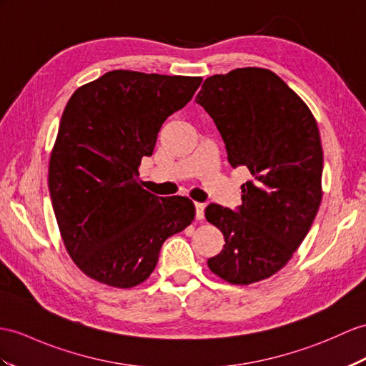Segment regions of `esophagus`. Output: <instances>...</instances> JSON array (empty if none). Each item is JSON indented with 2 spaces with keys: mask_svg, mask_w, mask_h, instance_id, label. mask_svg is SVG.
Listing matches in <instances>:
<instances>
[{
  "mask_svg": "<svg viewBox=\"0 0 366 366\" xmlns=\"http://www.w3.org/2000/svg\"><path fill=\"white\" fill-rule=\"evenodd\" d=\"M195 217H197V220H203V217H204V204L203 203H195Z\"/></svg>",
  "mask_w": 366,
  "mask_h": 366,
  "instance_id": "1",
  "label": "esophagus"
}]
</instances>
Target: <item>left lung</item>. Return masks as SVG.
Listing matches in <instances>:
<instances>
[{"label":"left lung","mask_w":366,"mask_h":366,"mask_svg":"<svg viewBox=\"0 0 366 366\" xmlns=\"http://www.w3.org/2000/svg\"><path fill=\"white\" fill-rule=\"evenodd\" d=\"M195 102L216 124L229 164L252 174L240 186V207L211 203L204 209L225 237L224 250L208 259L209 270L240 286L270 278L305 240L322 203L317 121L301 97L264 68L208 77Z\"/></svg>","instance_id":"obj_1"}]
</instances>
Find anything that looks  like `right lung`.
Segmentation results:
<instances>
[{"mask_svg": "<svg viewBox=\"0 0 366 366\" xmlns=\"http://www.w3.org/2000/svg\"><path fill=\"white\" fill-rule=\"evenodd\" d=\"M202 77L114 69L77 88L61 114L48 184L61 239L86 276L112 287L146 281L167 237L191 225L188 197H158L138 183L163 122Z\"/></svg>", "mask_w": 366, "mask_h": 366, "instance_id": "add662e5", "label": "right lung"}]
</instances>
